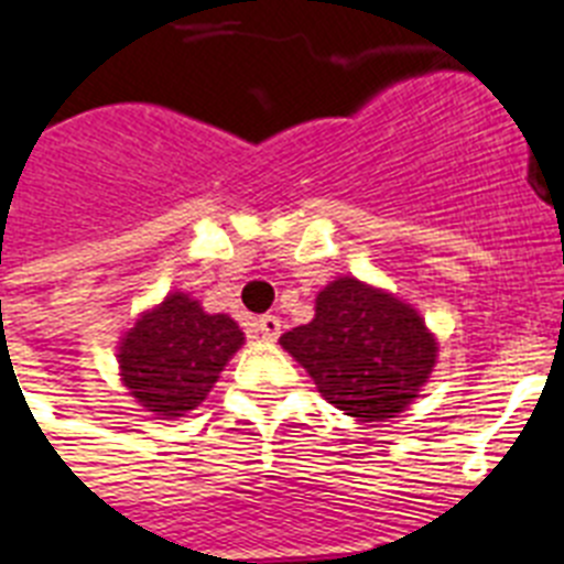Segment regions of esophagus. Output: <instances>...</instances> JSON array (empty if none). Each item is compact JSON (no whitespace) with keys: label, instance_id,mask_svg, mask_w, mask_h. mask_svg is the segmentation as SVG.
Listing matches in <instances>:
<instances>
[{"label":"esophagus","instance_id":"1","mask_svg":"<svg viewBox=\"0 0 564 564\" xmlns=\"http://www.w3.org/2000/svg\"><path fill=\"white\" fill-rule=\"evenodd\" d=\"M251 329H254L260 338L274 341V338L281 336V318H278V315H260V318L251 322Z\"/></svg>","mask_w":564,"mask_h":564}]
</instances>
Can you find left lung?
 <instances>
[{
	"label": "left lung",
	"instance_id": "8db88e82",
	"mask_svg": "<svg viewBox=\"0 0 564 564\" xmlns=\"http://www.w3.org/2000/svg\"><path fill=\"white\" fill-rule=\"evenodd\" d=\"M329 405L379 423L414 402L437 359V341L414 306L356 278L315 297V318L281 336Z\"/></svg>",
	"mask_w": 564,
	"mask_h": 564
}]
</instances>
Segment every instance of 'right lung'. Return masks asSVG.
Segmentation results:
<instances>
[{
	"label": "right lung",
	"mask_w": 564,
	"mask_h": 564,
	"mask_svg": "<svg viewBox=\"0 0 564 564\" xmlns=\"http://www.w3.org/2000/svg\"><path fill=\"white\" fill-rule=\"evenodd\" d=\"M240 345L235 318L205 313L191 295L171 292L123 333L118 365L139 405L159 420H173L208 397Z\"/></svg>",
	"instance_id": "right-lung-1"
}]
</instances>
